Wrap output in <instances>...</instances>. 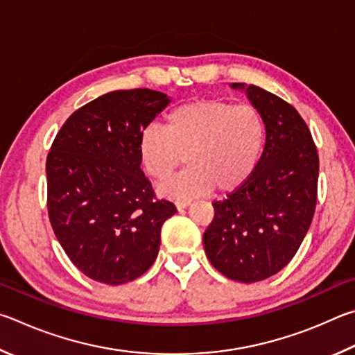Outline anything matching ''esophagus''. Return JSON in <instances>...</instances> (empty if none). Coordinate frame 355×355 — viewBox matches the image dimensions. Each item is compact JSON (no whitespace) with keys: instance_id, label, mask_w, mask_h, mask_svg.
<instances>
[{"instance_id":"34e87169","label":"esophagus","mask_w":355,"mask_h":355,"mask_svg":"<svg viewBox=\"0 0 355 355\" xmlns=\"http://www.w3.org/2000/svg\"><path fill=\"white\" fill-rule=\"evenodd\" d=\"M189 206H190V201H176V207H178V210H182V209L189 207Z\"/></svg>"}]
</instances>
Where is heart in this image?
Returning <instances> with one entry per match:
<instances>
[{
	"label": "heart",
	"mask_w": 355,
	"mask_h": 355,
	"mask_svg": "<svg viewBox=\"0 0 355 355\" xmlns=\"http://www.w3.org/2000/svg\"><path fill=\"white\" fill-rule=\"evenodd\" d=\"M263 143L265 123L254 105L198 99L168 112L164 129L143 130L137 153L155 182L170 178L185 157L187 170L159 191L171 200H190L212 189L229 193L241 187L256 170Z\"/></svg>",
	"instance_id": "heart-1"
}]
</instances>
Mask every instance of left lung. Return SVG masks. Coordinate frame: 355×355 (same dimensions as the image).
I'll return each instance as SVG.
<instances>
[{
	"mask_svg": "<svg viewBox=\"0 0 355 355\" xmlns=\"http://www.w3.org/2000/svg\"><path fill=\"white\" fill-rule=\"evenodd\" d=\"M231 87L262 115L265 148L251 178L214 202L202 243L221 275L251 284L276 275L300 250L315 214L320 159L293 105L257 85Z\"/></svg>",
	"mask_w": 355,
	"mask_h": 355,
	"instance_id": "left-lung-1",
	"label": "left lung"
}]
</instances>
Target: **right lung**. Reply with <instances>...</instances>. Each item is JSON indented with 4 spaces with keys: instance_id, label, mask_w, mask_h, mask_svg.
Masks as SVG:
<instances>
[{
    "instance_id": "right-lung-1",
    "label": "right lung",
    "mask_w": 355,
    "mask_h": 355,
    "mask_svg": "<svg viewBox=\"0 0 355 355\" xmlns=\"http://www.w3.org/2000/svg\"><path fill=\"white\" fill-rule=\"evenodd\" d=\"M168 104L149 89L105 93L73 112L48 153L49 221L93 281L120 285L151 268L160 227L176 214L154 196L137 153L140 134Z\"/></svg>"
}]
</instances>
